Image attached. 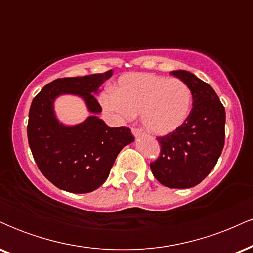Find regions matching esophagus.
I'll use <instances>...</instances> for the list:
<instances>
[{"instance_id":"esophagus-1","label":"esophagus","mask_w":253,"mask_h":253,"mask_svg":"<svg viewBox=\"0 0 253 253\" xmlns=\"http://www.w3.org/2000/svg\"><path fill=\"white\" fill-rule=\"evenodd\" d=\"M132 133L135 138H139V136L143 135V130L139 129V128H132Z\"/></svg>"}]
</instances>
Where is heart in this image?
I'll list each match as a JSON object with an SVG mask.
<instances>
[{"label": "heart", "instance_id": "obj_1", "mask_svg": "<svg viewBox=\"0 0 253 253\" xmlns=\"http://www.w3.org/2000/svg\"><path fill=\"white\" fill-rule=\"evenodd\" d=\"M100 103L119 121L130 120L140 113L146 130L156 135H167L187 120L191 108V91L177 78L127 74L118 81L115 94L103 92Z\"/></svg>", "mask_w": 253, "mask_h": 253}]
</instances>
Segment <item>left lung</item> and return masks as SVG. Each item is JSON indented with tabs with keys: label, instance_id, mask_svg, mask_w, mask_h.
<instances>
[{
	"label": "left lung",
	"instance_id": "8db88e82",
	"mask_svg": "<svg viewBox=\"0 0 253 253\" xmlns=\"http://www.w3.org/2000/svg\"><path fill=\"white\" fill-rule=\"evenodd\" d=\"M170 74L189 86L193 108L178 129L157 138L161 155L150 167L165 187L187 189L202 182L215 167L225 144L226 114L210 84L189 71Z\"/></svg>",
	"mask_w": 253,
	"mask_h": 253
}]
</instances>
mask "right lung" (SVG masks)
<instances>
[{
  "mask_svg": "<svg viewBox=\"0 0 253 253\" xmlns=\"http://www.w3.org/2000/svg\"><path fill=\"white\" fill-rule=\"evenodd\" d=\"M112 75L109 70L58 78L32 101L28 144L39 170L59 189L75 194L96 190L108 178L119 152L134 141L129 128L109 127L97 117L102 108L95 95ZM62 94L82 98L92 115L74 126L60 123L54 113V101Z\"/></svg>",
  "mask_w": 253,
  "mask_h": 253,
  "instance_id": "obj_1",
  "label": "right lung"
}]
</instances>
